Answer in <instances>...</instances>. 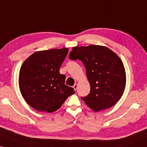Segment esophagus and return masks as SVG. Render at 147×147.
Wrapping results in <instances>:
<instances>
[{
	"instance_id": "1",
	"label": "esophagus",
	"mask_w": 147,
	"mask_h": 147,
	"mask_svg": "<svg viewBox=\"0 0 147 147\" xmlns=\"http://www.w3.org/2000/svg\"><path fill=\"white\" fill-rule=\"evenodd\" d=\"M77 88H78V84H75L73 86L74 90H76V89H77Z\"/></svg>"
}]
</instances>
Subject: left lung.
Here are the masks:
<instances>
[{
  "label": "left lung",
  "instance_id": "8db88e82",
  "mask_svg": "<svg viewBox=\"0 0 147 147\" xmlns=\"http://www.w3.org/2000/svg\"><path fill=\"white\" fill-rule=\"evenodd\" d=\"M71 59H79L84 65L90 92L82 97L87 106L95 112L109 109L124 94L126 74L119 56L103 46H75L70 52Z\"/></svg>",
  "mask_w": 147,
  "mask_h": 147
}]
</instances>
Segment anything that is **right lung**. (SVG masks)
Returning a JSON list of instances; mask_svg holds the SVG:
<instances>
[{
	"mask_svg": "<svg viewBox=\"0 0 147 147\" xmlns=\"http://www.w3.org/2000/svg\"><path fill=\"white\" fill-rule=\"evenodd\" d=\"M69 48L38 51L25 60L19 74V87L25 101L40 112L53 113L74 94L65 84V76L59 69Z\"/></svg>",
	"mask_w": 147,
	"mask_h": 147,
	"instance_id": "add662e5",
	"label": "right lung"
}]
</instances>
